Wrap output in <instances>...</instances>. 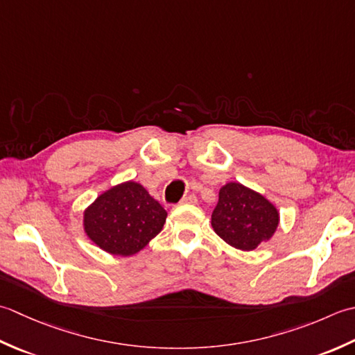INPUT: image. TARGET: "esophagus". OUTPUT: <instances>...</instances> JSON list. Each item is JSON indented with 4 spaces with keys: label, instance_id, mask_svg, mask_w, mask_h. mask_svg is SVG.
Here are the masks:
<instances>
[{
    "label": "esophagus",
    "instance_id": "obj_1",
    "mask_svg": "<svg viewBox=\"0 0 355 355\" xmlns=\"http://www.w3.org/2000/svg\"><path fill=\"white\" fill-rule=\"evenodd\" d=\"M198 202L196 196H193V194H187V196L182 198V200H180V205H187V204H191L194 205Z\"/></svg>",
    "mask_w": 355,
    "mask_h": 355
}]
</instances>
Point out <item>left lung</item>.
I'll use <instances>...</instances> for the list:
<instances>
[{"instance_id": "obj_1", "label": "left lung", "mask_w": 355, "mask_h": 355, "mask_svg": "<svg viewBox=\"0 0 355 355\" xmlns=\"http://www.w3.org/2000/svg\"><path fill=\"white\" fill-rule=\"evenodd\" d=\"M279 222V209L263 194L239 182L220 187L211 227L231 247L242 251L256 250L260 243L271 241Z\"/></svg>"}]
</instances>
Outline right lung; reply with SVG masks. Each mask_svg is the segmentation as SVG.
Listing matches in <instances>:
<instances>
[{"label": "right lung", "mask_w": 355, "mask_h": 355, "mask_svg": "<svg viewBox=\"0 0 355 355\" xmlns=\"http://www.w3.org/2000/svg\"><path fill=\"white\" fill-rule=\"evenodd\" d=\"M167 211L141 184L108 188L83 213L85 236L103 251L128 257L146 248L164 228Z\"/></svg>", "instance_id": "obj_1"}]
</instances>
